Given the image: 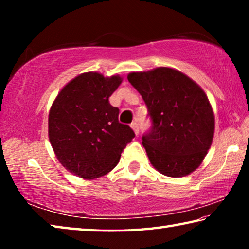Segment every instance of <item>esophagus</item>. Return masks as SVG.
Returning <instances> with one entry per match:
<instances>
[{
    "mask_svg": "<svg viewBox=\"0 0 249 249\" xmlns=\"http://www.w3.org/2000/svg\"><path fill=\"white\" fill-rule=\"evenodd\" d=\"M130 127L133 128L134 133L138 135V133H140V127H138V123H137V120H135L134 122H132V124H130Z\"/></svg>",
    "mask_w": 249,
    "mask_h": 249,
    "instance_id": "obj_1",
    "label": "esophagus"
}]
</instances>
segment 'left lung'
<instances>
[{
  "mask_svg": "<svg viewBox=\"0 0 249 249\" xmlns=\"http://www.w3.org/2000/svg\"><path fill=\"white\" fill-rule=\"evenodd\" d=\"M127 79L153 121L142 136L150 163L168 177L190 175L208 154L215 128L205 92L188 75L168 67L132 72Z\"/></svg>",
  "mask_w": 249,
  "mask_h": 249,
  "instance_id": "8db88e82",
  "label": "left lung"
}]
</instances>
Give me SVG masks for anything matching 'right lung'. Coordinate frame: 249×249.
<instances>
[{"mask_svg":"<svg viewBox=\"0 0 249 249\" xmlns=\"http://www.w3.org/2000/svg\"><path fill=\"white\" fill-rule=\"evenodd\" d=\"M122 81L119 74H79L62 88L50 107L48 136L54 155L80 178L108 174L135 137L128 125L120 123V109L108 101Z\"/></svg>","mask_w":249,"mask_h":249,"instance_id":"1","label":"right lung"}]
</instances>
